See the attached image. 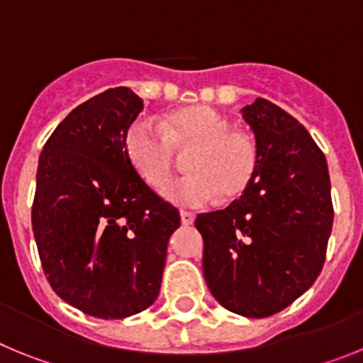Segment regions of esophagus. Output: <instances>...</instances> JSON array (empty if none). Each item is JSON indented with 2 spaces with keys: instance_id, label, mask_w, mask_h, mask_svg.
Here are the masks:
<instances>
[{
  "instance_id": "esophagus-1",
  "label": "esophagus",
  "mask_w": 363,
  "mask_h": 363,
  "mask_svg": "<svg viewBox=\"0 0 363 363\" xmlns=\"http://www.w3.org/2000/svg\"><path fill=\"white\" fill-rule=\"evenodd\" d=\"M179 218H182V225H192L194 220H196V214L189 213V211H182V213H179Z\"/></svg>"
}]
</instances>
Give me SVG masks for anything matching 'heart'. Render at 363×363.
<instances>
[{
    "mask_svg": "<svg viewBox=\"0 0 363 363\" xmlns=\"http://www.w3.org/2000/svg\"><path fill=\"white\" fill-rule=\"evenodd\" d=\"M195 150L191 174L163 189V198L182 207H200L221 194L242 196L255 179L258 149L251 134L230 129L225 114L207 105L171 112L163 125L140 118L125 134V152L138 176L152 189L163 187L174 166V147Z\"/></svg>",
    "mask_w": 363,
    "mask_h": 363,
    "instance_id": "1",
    "label": "heart"
}]
</instances>
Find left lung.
I'll use <instances>...</instances> for the list:
<instances>
[{"mask_svg": "<svg viewBox=\"0 0 363 363\" xmlns=\"http://www.w3.org/2000/svg\"><path fill=\"white\" fill-rule=\"evenodd\" d=\"M258 149L255 179L223 211L200 214L203 277L220 306L265 318L291 306L322 271L333 229L322 150L289 112L256 98L242 108Z\"/></svg>", "mask_w": 363, "mask_h": 363, "instance_id": "1", "label": "left lung"}]
</instances>
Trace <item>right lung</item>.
<instances>
[{"instance_id": "right-lung-1", "label": "right lung", "mask_w": 363, "mask_h": 363, "mask_svg": "<svg viewBox=\"0 0 363 363\" xmlns=\"http://www.w3.org/2000/svg\"><path fill=\"white\" fill-rule=\"evenodd\" d=\"M143 111L127 86L78 105L38 162L32 230L57 296L96 318H127L160 294L179 213L150 191L125 152Z\"/></svg>"}]
</instances>
